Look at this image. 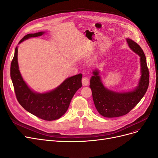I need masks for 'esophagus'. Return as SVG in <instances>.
<instances>
[{"label": "esophagus", "mask_w": 158, "mask_h": 158, "mask_svg": "<svg viewBox=\"0 0 158 158\" xmlns=\"http://www.w3.org/2000/svg\"><path fill=\"white\" fill-rule=\"evenodd\" d=\"M89 80L88 77H84L82 78V85H84V86H85V85H88L89 84Z\"/></svg>", "instance_id": "obj_1"}]
</instances>
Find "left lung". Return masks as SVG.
I'll return each instance as SVG.
<instances>
[{
	"label": "left lung",
	"instance_id": "obj_1",
	"mask_svg": "<svg viewBox=\"0 0 158 158\" xmlns=\"http://www.w3.org/2000/svg\"><path fill=\"white\" fill-rule=\"evenodd\" d=\"M130 48L140 57L141 77L138 86L132 91L116 92L105 88L99 75L95 70L90 79L89 87L92 89L93 100L99 113L105 117H118L127 114L144 97L149 85V70L146 56L139 45L127 38Z\"/></svg>",
	"mask_w": 158,
	"mask_h": 158
}]
</instances>
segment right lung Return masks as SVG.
<instances>
[{"instance_id": "add662e5", "label": "right lung", "mask_w": 158, "mask_h": 158, "mask_svg": "<svg viewBox=\"0 0 158 158\" xmlns=\"http://www.w3.org/2000/svg\"><path fill=\"white\" fill-rule=\"evenodd\" d=\"M44 33H30L23 37L19 44L30 37L41 36ZM10 77L19 103L27 111L45 121L56 120L63 116L67 111L74 94L82 85V74H78L66 78L51 92L44 94L34 92L23 80L19 70L18 47L11 63Z\"/></svg>"}]
</instances>
